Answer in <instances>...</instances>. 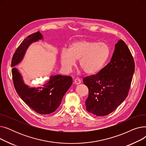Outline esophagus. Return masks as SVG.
Wrapping results in <instances>:
<instances>
[{
	"label": "esophagus",
	"instance_id": "1",
	"mask_svg": "<svg viewBox=\"0 0 146 146\" xmlns=\"http://www.w3.org/2000/svg\"><path fill=\"white\" fill-rule=\"evenodd\" d=\"M74 83L76 84V85H79V84L81 83V80L79 78H76L74 79Z\"/></svg>",
	"mask_w": 146,
	"mask_h": 146
}]
</instances>
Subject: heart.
Masks as SVG:
<instances>
[{"mask_svg":"<svg viewBox=\"0 0 146 146\" xmlns=\"http://www.w3.org/2000/svg\"><path fill=\"white\" fill-rule=\"evenodd\" d=\"M110 46L104 42L80 40L70 45L68 50L64 48L60 53L62 66L70 70L79 60V65L83 72L92 74L101 70L110 57Z\"/></svg>","mask_w":146,"mask_h":146,"instance_id":"b5f03b06","label":"heart"}]
</instances>
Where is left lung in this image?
<instances>
[{
  "label": "left lung",
  "instance_id": "left-lung-1",
  "mask_svg": "<svg viewBox=\"0 0 146 146\" xmlns=\"http://www.w3.org/2000/svg\"><path fill=\"white\" fill-rule=\"evenodd\" d=\"M134 70L131 53L125 42L120 40L115 45L110 62L96 74L83 79L89 89L86 110L102 117L116 110L128 96Z\"/></svg>",
  "mask_w": 146,
  "mask_h": 146
}]
</instances>
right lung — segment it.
I'll list each match as a JSON object with an SVG mask.
<instances>
[{
    "label": "right lung",
    "instance_id": "obj_1",
    "mask_svg": "<svg viewBox=\"0 0 146 146\" xmlns=\"http://www.w3.org/2000/svg\"><path fill=\"white\" fill-rule=\"evenodd\" d=\"M41 39L42 35L39 31L28 35L15 51L11 66L13 85L18 95L34 111L45 115L54 112L58 108L73 80L70 76L59 74L51 76L42 87L29 88L24 84L22 76L14 66L21 62L31 44Z\"/></svg>",
    "mask_w": 146,
    "mask_h": 146
}]
</instances>
